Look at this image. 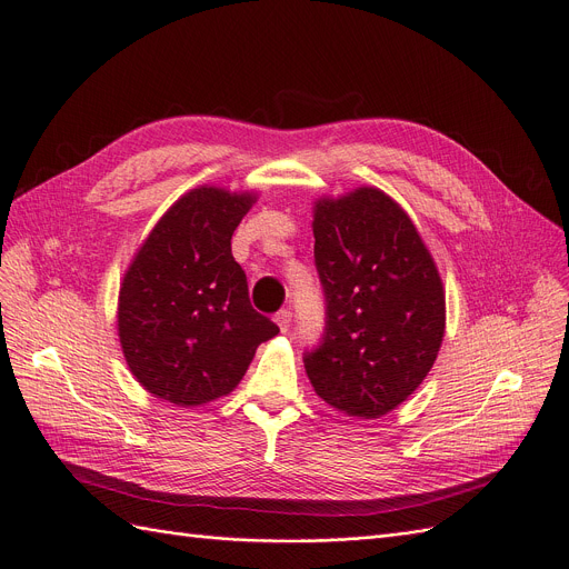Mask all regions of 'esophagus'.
Here are the masks:
<instances>
[{
	"label": "esophagus",
	"instance_id": "obj_1",
	"mask_svg": "<svg viewBox=\"0 0 569 569\" xmlns=\"http://www.w3.org/2000/svg\"><path fill=\"white\" fill-rule=\"evenodd\" d=\"M276 323L280 326L282 332H287L289 326H291V312H289V310H280V312L276 315Z\"/></svg>",
	"mask_w": 569,
	"mask_h": 569
}]
</instances>
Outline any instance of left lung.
<instances>
[{
	"label": "left lung",
	"mask_w": 569,
	"mask_h": 569,
	"mask_svg": "<svg viewBox=\"0 0 569 569\" xmlns=\"http://www.w3.org/2000/svg\"><path fill=\"white\" fill-rule=\"evenodd\" d=\"M321 342L303 362L326 405L379 418L422 383L446 330V291L405 209L379 188L315 204Z\"/></svg>",
	"instance_id": "obj_1"
}]
</instances>
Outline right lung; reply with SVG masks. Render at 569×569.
<instances>
[{"mask_svg": "<svg viewBox=\"0 0 569 569\" xmlns=\"http://www.w3.org/2000/svg\"><path fill=\"white\" fill-rule=\"evenodd\" d=\"M250 192L202 186L174 202L138 250L119 291V342L144 390L177 407L229 395L280 328L250 306L231 233Z\"/></svg>", "mask_w": 569, "mask_h": 569, "instance_id": "right-lung-1", "label": "right lung"}]
</instances>
